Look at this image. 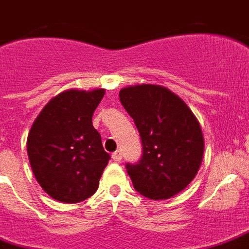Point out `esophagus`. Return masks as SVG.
Listing matches in <instances>:
<instances>
[{
	"instance_id": "1",
	"label": "esophagus",
	"mask_w": 249,
	"mask_h": 249,
	"mask_svg": "<svg viewBox=\"0 0 249 249\" xmlns=\"http://www.w3.org/2000/svg\"><path fill=\"white\" fill-rule=\"evenodd\" d=\"M112 159L115 160V162H120L121 159H123V154H121V151H115L113 154H112Z\"/></svg>"
}]
</instances>
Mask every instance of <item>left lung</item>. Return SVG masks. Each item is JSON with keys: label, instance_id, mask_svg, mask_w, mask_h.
Returning <instances> with one entry per match:
<instances>
[{"label": "left lung", "instance_id": "left-lung-1", "mask_svg": "<svg viewBox=\"0 0 249 249\" xmlns=\"http://www.w3.org/2000/svg\"><path fill=\"white\" fill-rule=\"evenodd\" d=\"M119 96L142 141L141 159L125 166L133 187L151 200L171 198L195 179L202 162L204 136L196 116L158 85L125 87Z\"/></svg>", "mask_w": 249, "mask_h": 249}]
</instances>
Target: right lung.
I'll return each instance as SVG.
<instances>
[{
    "instance_id": "obj_1",
    "label": "right lung",
    "mask_w": 249,
    "mask_h": 249,
    "mask_svg": "<svg viewBox=\"0 0 249 249\" xmlns=\"http://www.w3.org/2000/svg\"><path fill=\"white\" fill-rule=\"evenodd\" d=\"M106 90H68L49 100L27 137L32 172L45 193L75 204L92 196L109 154L92 126V115Z\"/></svg>"
}]
</instances>
